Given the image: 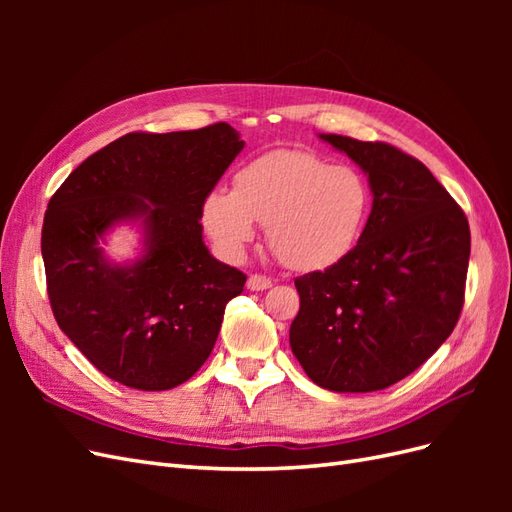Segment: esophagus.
Returning <instances> with one entry per match:
<instances>
[{
  "instance_id": "obj_1",
  "label": "esophagus",
  "mask_w": 512,
  "mask_h": 512,
  "mask_svg": "<svg viewBox=\"0 0 512 512\" xmlns=\"http://www.w3.org/2000/svg\"><path fill=\"white\" fill-rule=\"evenodd\" d=\"M271 286H273V282L269 280L267 275L254 273V275L247 277V288H250V290H267V288H271Z\"/></svg>"
}]
</instances>
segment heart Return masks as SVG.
Instances as JSON below:
<instances>
[{
  "mask_svg": "<svg viewBox=\"0 0 512 512\" xmlns=\"http://www.w3.org/2000/svg\"><path fill=\"white\" fill-rule=\"evenodd\" d=\"M374 194L359 168L312 151L275 149L243 164L232 192L211 190L200 220L224 258L237 260L267 224L273 254L294 271H324L359 245Z\"/></svg>",
  "mask_w": 512,
  "mask_h": 512,
  "instance_id": "1",
  "label": "heart"
}]
</instances>
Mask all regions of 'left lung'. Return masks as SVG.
<instances>
[{
  "label": "left lung",
  "instance_id": "1",
  "mask_svg": "<svg viewBox=\"0 0 512 512\" xmlns=\"http://www.w3.org/2000/svg\"><path fill=\"white\" fill-rule=\"evenodd\" d=\"M359 164L374 205L354 252L294 280L290 348L322 389L371 393L410 376L453 333L470 226L429 168L389 143L320 134Z\"/></svg>",
  "mask_w": 512,
  "mask_h": 512
}]
</instances>
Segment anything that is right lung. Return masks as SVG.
I'll return each instance as SVG.
<instances>
[{"instance_id": "add662e5", "label": "right lung", "mask_w": 512, "mask_h": 512, "mask_svg": "<svg viewBox=\"0 0 512 512\" xmlns=\"http://www.w3.org/2000/svg\"><path fill=\"white\" fill-rule=\"evenodd\" d=\"M228 123L130 132L89 156L59 185L42 226V258L59 329L104 376L138 391H168L203 367L226 303L245 273L203 243L205 196L243 149ZM138 221L146 250L117 266L99 243Z\"/></svg>"}]
</instances>
